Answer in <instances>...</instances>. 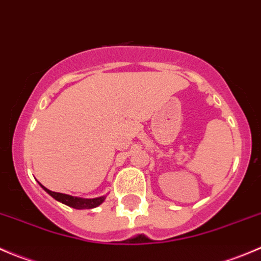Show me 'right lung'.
<instances>
[{
  "mask_svg": "<svg viewBox=\"0 0 261 261\" xmlns=\"http://www.w3.org/2000/svg\"><path fill=\"white\" fill-rule=\"evenodd\" d=\"M41 187L45 189V192H48L53 198H55L57 201L62 202V203L67 204V206L73 207V208H75V210L94 208V207L99 206V204L105 201V197H98V198H93V199H83V198H77V197H73V196H68V194H64V193L51 192V191H49V189H46L44 186H41Z\"/></svg>",
  "mask_w": 261,
  "mask_h": 261,
  "instance_id": "obj_1",
  "label": "right lung"
}]
</instances>
